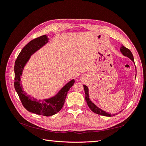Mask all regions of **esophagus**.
Wrapping results in <instances>:
<instances>
[{"label": "esophagus", "instance_id": "esophagus-1", "mask_svg": "<svg viewBox=\"0 0 146 146\" xmlns=\"http://www.w3.org/2000/svg\"><path fill=\"white\" fill-rule=\"evenodd\" d=\"M84 79H85V77H83V76H82L81 78H80V80H82V81H83Z\"/></svg>", "mask_w": 146, "mask_h": 146}]
</instances>
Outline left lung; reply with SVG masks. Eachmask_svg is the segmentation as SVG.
Listing matches in <instances>:
<instances>
[{
	"mask_svg": "<svg viewBox=\"0 0 146 146\" xmlns=\"http://www.w3.org/2000/svg\"><path fill=\"white\" fill-rule=\"evenodd\" d=\"M120 52H122V54L124 56H127L129 59H131V60L134 63V56H133L131 51H130L129 49L125 48V46H122L120 48ZM135 70H136V68H135ZM135 76H136V75H135ZM83 87H84V90H85V100L86 101V103H87L88 106L90 108V110L92 111H94V113H97V114L101 115H104V116H107V117H111V116L115 115L116 114H111V113H108V112H107V111H105L102 109H101V108H98L94 103H93L92 100L90 99L89 90H88V86L85 85H83Z\"/></svg>",
	"mask_w": 146,
	"mask_h": 146,
	"instance_id": "left-lung-1",
	"label": "left lung"
}]
</instances>
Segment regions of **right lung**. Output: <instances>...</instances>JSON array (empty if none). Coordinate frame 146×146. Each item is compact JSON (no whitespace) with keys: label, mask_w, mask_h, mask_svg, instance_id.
Returning <instances> with one entry per match:
<instances>
[{"label":"right lung","mask_w":146,"mask_h":146,"mask_svg":"<svg viewBox=\"0 0 146 146\" xmlns=\"http://www.w3.org/2000/svg\"><path fill=\"white\" fill-rule=\"evenodd\" d=\"M48 42L49 38L46 35L31 41L22 49L14 65V88L23 106L30 112L46 117L53 115L60 111L64 104L68 92L75 83V80L72 79L64 85L56 94L42 100H38L30 95H27V93L24 90L21 84V76L24 67L30 60L31 56Z\"/></svg>","instance_id":"add662e5"}]
</instances>
